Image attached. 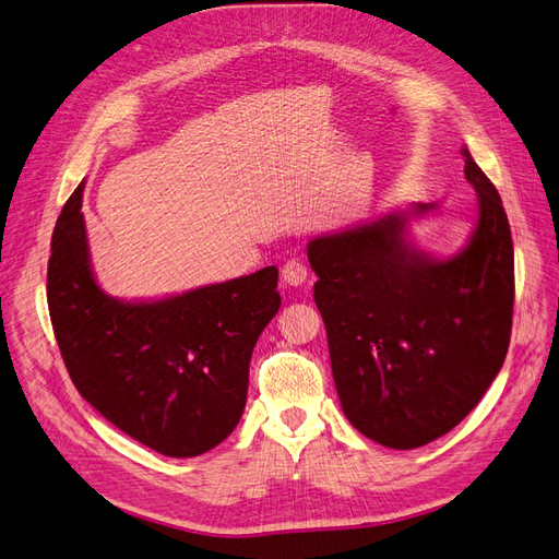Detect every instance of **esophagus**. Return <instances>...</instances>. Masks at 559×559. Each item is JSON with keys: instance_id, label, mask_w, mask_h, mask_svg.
Listing matches in <instances>:
<instances>
[{"instance_id": "34e87169", "label": "esophagus", "mask_w": 559, "mask_h": 559, "mask_svg": "<svg viewBox=\"0 0 559 559\" xmlns=\"http://www.w3.org/2000/svg\"><path fill=\"white\" fill-rule=\"evenodd\" d=\"M282 277L286 284L300 286L307 277H310V271H307V265L300 259H288L282 267Z\"/></svg>"}]
</instances>
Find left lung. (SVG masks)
<instances>
[{
    "label": "left lung",
    "instance_id": "1",
    "mask_svg": "<svg viewBox=\"0 0 559 559\" xmlns=\"http://www.w3.org/2000/svg\"><path fill=\"white\" fill-rule=\"evenodd\" d=\"M463 157L478 222L460 254L416 252L402 213L307 245L342 409L389 449H418L453 430L509 352L511 228L495 185L467 150ZM435 207L420 203L416 213Z\"/></svg>",
    "mask_w": 559,
    "mask_h": 559
}]
</instances>
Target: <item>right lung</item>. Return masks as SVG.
<instances>
[{
    "label": "right lung",
    "mask_w": 559,
    "mask_h": 559,
    "mask_svg": "<svg viewBox=\"0 0 559 559\" xmlns=\"http://www.w3.org/2000/svg\"><path fill=\"white\" fill-rule=\"evenodd\" d=\"M83 182L52 230L48 310L67 372L115 428L168 457L234 432L254 344L280 310L277 267L155 302H122L94 282Z\"/></svg>",
    "instance_id": "add662e5"
}]
</instances>
